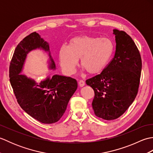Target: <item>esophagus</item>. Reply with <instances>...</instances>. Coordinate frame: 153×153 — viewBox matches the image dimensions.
<instances>
[{
    "mask_svg": "<svg viewBox=\"0 0 153 153\" xmlns=\"http://www.w3.org/2000/svg\"><path fill=\"white\" fill-rule=\"evenodd\" d=\"M78 83H79V85L82 87H83L84 85H85V82H84L83 80H82V79H81V80H79V82H78Z\"/></svg>",
    "mask_w": 153,
    "mask_h": 153,
    "instance_id": "esophagus-1",
    "label": "esophagus"
}]
</instances>
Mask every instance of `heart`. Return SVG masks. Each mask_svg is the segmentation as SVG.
Masks as SVG:
<instances>
[{
  "label": "heart",
  "mask_w": 153,
  "mask_h": 153,
  "mask_svg": "<svg viewBox=\"0 0 153 153\" xmlns=\"http://www.w3.org/2000/svg\"><path fill=\"white\" fill-rule=\"evenodd\" d=\"M114 45L106 37L79 35L71 38L66 47L58 51L62 68L68 73H73L79 59L80 66L89 74L101 71L111 57Z\"/></svg>",
  "instance_id": "b5f03b06"
}]
</instances>
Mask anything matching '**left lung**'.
Instances as JSON below:
<instances>
[{
	"mask_svg": "<svg viewBox=\"0 0 153 153\" xmlns=\"http://www.w3.org/2000/svg\"><path fill=\"white\" fill-rule=\"evenodd\" d=\"M114 56L102 72L86 80L95 97V114L106 120L121 116L134 102L140 83L142 60L134 41L125 31L114 30Z\"/></svg>",
	"mask_w": 153,
	"mask_h": 153,
	"instance_id": "8db88e82",
	"label": "left lung"
}]
</instances>
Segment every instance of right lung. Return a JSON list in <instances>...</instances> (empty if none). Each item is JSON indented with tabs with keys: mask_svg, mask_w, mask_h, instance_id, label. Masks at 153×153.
Returning a JSON list of instances; mask_svg holds the SVG:
<instances>
[{
	"mask_svg": "<svg viewBox=\"0 0 153 153\" xmlns=\"http://www.w3.org/2000/svg\"><path fill=\"white\" fill-rule=\"evenodd\" d=\"M36 48L48 52L50 68H56L48 43L33 32L16 48L9 68L10 82L21 108L39 122L50 124L58 122L64 115L68 102L77 88V83L70 77L59 75L37 83L20 74L27 54Z\"/></svg>",
	"mask_w": 153,
	"mask_h": 153,
	"instance_id": "right-lung-1",
	"label": "right lung"
}]
</instances>
